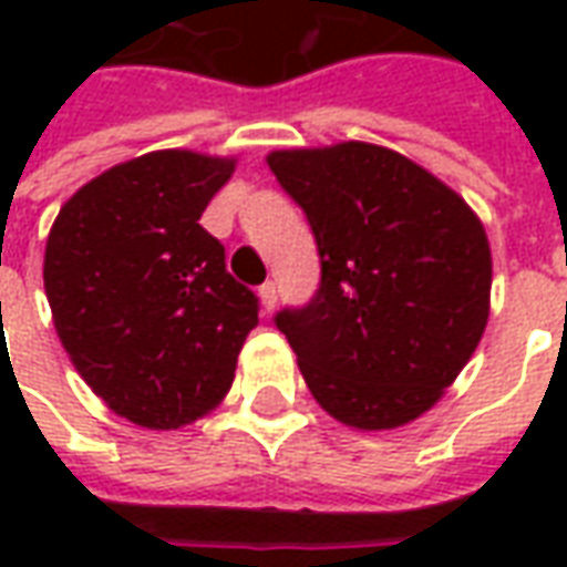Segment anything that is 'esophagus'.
Here are the masks:
<instances>
[{
    "instance_id": "1",
    "label": "esophagus",
    "mask_w": 567,
    "mask_h": 567,
    "mask_svg": "<svg viewBox=\"0 0 567 567\" xmlns=\"http://www.w3.org/2000/svg\"><path fill=\"white\" fill-rule=\"evenodd\" d=\"M258 297H260V309H264V312H272V307H276V297H279V291H276V282L260 285Z\"/></svg>"
}]
</instances>
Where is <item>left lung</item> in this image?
<instances>
[{"label": "left lung", "instance_id": "obj_1", "mask_svg": "<svg viewBox=\"0 0 567 567\" xmlns=\"http://www.w3.org/2000/svg\"><path fill=\"white\" fill-rule=\"evenodd\" d=\"M316 234L321 285L276 328L337 422L385 431L437 404L488 321L492 251L437 175L370 142L267 154Z\"/></svg>", "mask_w": 567, "mask_h": 567}]
</instances>
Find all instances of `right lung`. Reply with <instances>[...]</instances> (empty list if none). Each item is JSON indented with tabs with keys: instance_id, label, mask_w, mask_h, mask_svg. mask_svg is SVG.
<instances>
[{
	"instance_id": "1",
	"label": "right lung",
	"mask_w": 567,
	"mask_h": 567,
	"mask_svg": "<svg viewBox=\"0 0 567 567\" xmlns=\"http://www.w3.org/2000/svg\"><path fill=\"white\" fill-rule=\"evenodd\" d=\"M234 166L151 151L79 187L48 234L56 337L93 394L133 425L169 431L215 410L258 324V297L199 224Z\"/></svg>"
}]
</instances>
